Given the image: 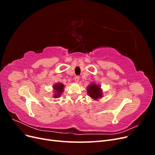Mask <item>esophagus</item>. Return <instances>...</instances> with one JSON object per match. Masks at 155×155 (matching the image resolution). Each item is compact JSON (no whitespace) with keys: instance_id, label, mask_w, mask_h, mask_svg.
<instances>
[{"instance_id":"34e87169","label":"esophagus","mask_w":155,"mask_h":155,"mask_svg":"<svg viewBox=\"0 0 155 155\" xmlns=\"http://www.w3.org/2000/svg\"><path fill=\"white\" fill-rule=\"evenodd\" d=\"M74 79H75V81H76V83H78L79 80V76H76V77H75Z\"/></svg>"}]
</instances>
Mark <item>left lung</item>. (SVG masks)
<instances>
[{
  "label": "left lung",
  "mask_w": 155,
  "mask_h": 155,
  "mask_svg": "<svg viewBox=\"0 0 155 155\" xmlns=\"http://www.w3.org/2000/svg\"><path fill=\"white\" fill-rule=\"evenodd\" d=\"M87 93L89 96L95 100H97L98 98H101L103 96V93L100 87L94 83H91L87 87Z\"/></svg>",
  "instance_id": "left-lung-1"
}]
</instances>
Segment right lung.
<instances>
[{"label": "right lung", "mask_w": 155, "mask_h": 155, "mask_svg": "<svg viewBox=\"0 0 155 155\" xmlns=\"http://www.w3.org/2000/svg\"><path fill=\"white\" fill-rule=\"evenodd\" d=\"M54 89V97L57 98L58 97H60L61 94L63 92L64 89V85L62 83H56L53 86Z\"/></svg>", "instance_id": "obj_1"}]
</instances>
